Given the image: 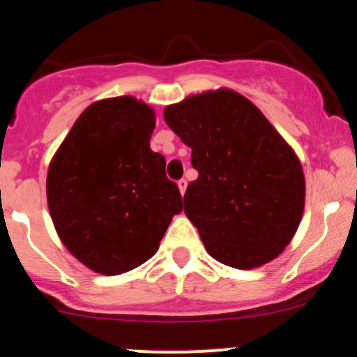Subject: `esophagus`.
Returning <instances> with one entry per match:
<instances>
[{
  "label": "esophagus",
  "mask_w": 357,
  "mask_h": 357,
  "mask_svg": "<svg viewBox=\"0 0 357 357\" xmlns=\"http://www.w3.org/2000/svg\"><path fill=\"white\" fill-rule=\"evenodd\" d=\"M178 188H179V191H181V195H184V191H186V188H188L186 179H179V181H178Z\"/></svg>",
  "instance_id": "34e87169"
}]
</instances>
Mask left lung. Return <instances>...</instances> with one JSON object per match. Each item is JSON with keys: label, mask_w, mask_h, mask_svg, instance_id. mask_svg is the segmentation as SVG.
<instances>
[{"label": "left lung", "mask_w": 357, "mask_h": 357, "mask_svg": "<svg viewBox=\"0 0 357 357\" xmlns=\"http://www.w3.org/2000/svg\"><path fill=\"white\" fill-rule=\"evenodd\" d=\"M166 124L191 147L198 179L184 213L206 252L228 267H261L296 235L305 178L294 149L247 97L208 90L165 109Z\"/></svg>", "instance_id": "1"}]
</instances>
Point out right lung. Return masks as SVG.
Instances as JSON below:
<instances>
[{
	"label": "right lung",
	"instance_id": "right-lung-1",
	"mask_svg": "<svg viewBox=\"0 0 357 357\" xmlns=\"http://www.w3.org/2000/svg\"><path fill=\"white\" fill-rule=\"evenodd\" d=\"M155 114L130 96L90 104L53 155L48 210L61 243L85 267L119 275L149 260L174 215L178 186L149 141Z\"/></svg>",
	"mask_w": 357,
	"mask_h": 357
}]
</instances>
